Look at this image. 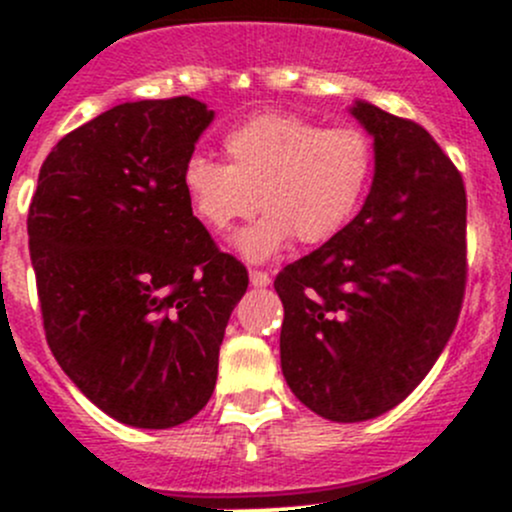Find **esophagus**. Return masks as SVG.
Instances as JSON below:
<instances>
[{"label":"esophagus","mask_w":512,"mask_h":512,"mask_svg":"<svg viewBox=\"0 0 512 512\" xmlns=\"http://www.w3.org/2000/svg\"><path fill=\"white\" fill-rule=\"evenodd\" d=\"M272 277L267 275V272H260V270H252L250 272V285L252 287H270Z\"/></svg>","instance_id":"esophagus-1"}]
</instances>
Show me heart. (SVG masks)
Listing matches in <instances>:
<instances>
[{"instance_id": "obj_1", "label": "heart", "mask_w": 512, "mask_h": 512, "mask_svg": "<svg viewBox=\"0 0 512 512\" xmlns=\"http://www.w3.org/2000/svg\"><path fill=\"white\" fill-rule=\"evenodd\" d=\"M227 163L193 153L183 190L203 225L223 232L265 210L232 245L265 262L292 237L322 245L349 225L374 175V148L359 128H324L294 113H257L225 133Z\"/></svg>"}]
</instances>
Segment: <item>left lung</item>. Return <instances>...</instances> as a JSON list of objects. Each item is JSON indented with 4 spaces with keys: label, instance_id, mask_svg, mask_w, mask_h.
<instances>
[{
    "label": "left lung",
    "instance_id": "obj_1",
    "mask_svg": "<svg viewBox=\"0 0 512 512\" xmlns=\"http://www.w3.org/2000/svg\"><path fill=\"white\" fill-rule=\"evenodd\" d=\"M374 138L359 215L277 275L282 374L329 421H369L406 399L456 329L466 292V188L431 133L369 101Z\"/></svg>",
    "mask_w": 512,
    "mask_h": 512
}]
</instances>
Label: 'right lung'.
Instances as JSON below:
<instances>
[{
	"label": "right lung",
	"instance_id": "right-lung-1",
	"mask_svg": "<svg viewBox=\"0 0 512 512\" xmlns=\"http://www.w3.org/2000/svg\"><path fill=\"white\" fill-rule=\"evenodd\" d=\"M213 118L190 96L118 103L56 143L29 205L51 354L126 426L173 428L208 404L247 289L183 190Z\"/></svg>",
	"mask_w": 512,
	"mask_h": 512
}]
</instances>
